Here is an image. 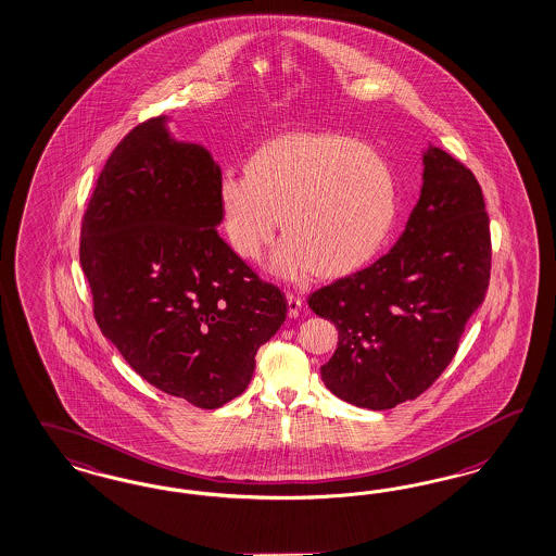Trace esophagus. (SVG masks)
Segmentation results:
<instances>
[{
	"instance_id": "obj_1",
	"label": "esophagus",
	"mask_w": 556,
	"mask_h": 556,
	"mask_svg": "<svg viewBox=\"0 0 556 556\" xmlns=\"http://www.w3.org/2000/svg\"><path fill=\"white\" fill-rule=\"evenodd\" d=\"M302 300L298 298V295H293V293H288V314L291 318H295V316H300V312H302Z\"/></svg>"
}]
</instances>
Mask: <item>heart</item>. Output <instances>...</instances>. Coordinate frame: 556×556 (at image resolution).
Returning <instances> with one entry per match:
<instances>
[{
	"instance_id": "b5f03b06",
	"label": "heart",
	"mask_w": 556,
	"mask_h": 556,
	"mask_svg": "<svg viewBox=\"0 0 556 556\" xmlns=\"http://www.w3.org/2000/svg\"><path fill=\"white\" fill-rule=\"evenodd\" d=\"M401 205L399 180L382 153L341 134H286L258 146L244 176L226 173L217 213L231 250L256 261L279 226L288 236L268 267L295 279L314 270L339 279L383 249Z\"/></svg>"
}]
</instances>
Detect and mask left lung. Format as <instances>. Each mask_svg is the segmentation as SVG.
<instances>
[{
	"mask_svg": "<svg viewBox=\"0 0 556 556\" xmlns=\"http://www.w3.org/2000/svg\"><path fill=\"white\" fill-rule=\"evenodd\" d=\"M422 189L399 242L374 265L307 298L339 330L320 367L326 388L371 410L417 399L454 359L491 277L489 213L479 180L429 146Z\"/></svg>",
	"mask_w": 556,
	"mask_h": 556,
	"instance_id": "left-lung-1",
	"label": "left lung"
}]
</instances>
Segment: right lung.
I'll use <instances>...</instances> for the list:
<instances>
[{
    "label": "right lung",
    "mask_w": 556,
    "mask_h": 556,
    "mask_svg": "<svg viewBox=\"0 0 556 556\" xmlns=\"http://www.w3.org/2000/svg\"><path fill=\"white\" fill-rule=\"evenodd\" d=\"M219 178L203 146L150 118L106 160L79 238L102 334L143 380L207 410L247 390L288 316L217 233Z\"/></svg>",
    "instance_id": "add662e5"
}]
</instances>
